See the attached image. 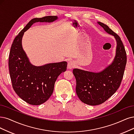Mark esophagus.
Masks as SVG:
<instances>
[{
	"label": "esophagus",
	"mask_w": 134,
	"mask_h": 134,
	"mask_svg": "<svg viewBox=\"0 0 134 134\" xmlns=\"http://www.w3.org/2000/svg\"><path fill=\"white\" fill-rule=\"evenodd\" d=\"M75 63L72 60H70L67 63V69L68 70H71L72 68L75 67Z\"/></svg>",
	"instance_id": "obj_1"
}]
</instances>
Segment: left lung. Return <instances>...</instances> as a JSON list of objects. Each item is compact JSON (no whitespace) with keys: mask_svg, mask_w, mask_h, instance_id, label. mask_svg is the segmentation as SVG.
<instances>
[{"mask_svg":"<svg viewBox=\"0 0 134 134\" xmlns=\"http://www.w3.org/2000/svg\"><path fill=\"white\" fill-rule=\"evenodd\" d=\"M107 33L114 36L116 42L114 58L104 70L98 72L75 68L73 73L76 80L77 96L90 105H99L115 93L119 87L126 64V54L120 37L107 25L97 22Z\"/></svg>","mask_w":134,"mask_h":134,"instance_id":"1","label":"left lung"}]
</instances>
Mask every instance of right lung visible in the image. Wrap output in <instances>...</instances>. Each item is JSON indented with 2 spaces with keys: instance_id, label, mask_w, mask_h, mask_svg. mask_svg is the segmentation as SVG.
<instances>
[{
  "instance_id": "add662e5",
  "label": "right lung",
  "mask_w": 134,
  "mask_h": 134,
  "mask_svg": "<svg viewBox=\"0 0 134 134\" xmlns=\"http://www.w3.org/2000/svg\"><path fill=\"white\" fill-rule=\"evenodd\" d=\"M57 16L34 18L26 25L15 38L9 58V68L14 91L29 104L38 105L51 97L57 78L67 70V63L63 61L49 63L36 66L30 61L22 46L24 32L37 22L52 23Z\"/></svg>"
}]
</instances>
